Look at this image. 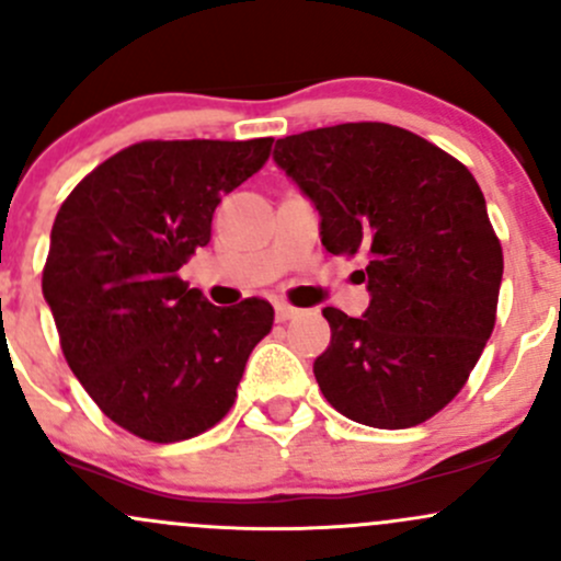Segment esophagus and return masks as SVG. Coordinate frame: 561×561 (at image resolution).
I'll use <instances>...</instances> for the list:
<instances>
[{"label": "esophagus", "mask_w": 561, "mask_h": 561, "mask_svg": "<svg viewBox=\"0 0 561 561\" xmlns=\"http://www.w3.org/2000/svg\"><path fill=\"white\" fill-rule=\"evenodd\" d=\"M274 309H276V322H287V320H293V317L300 314V309L290 306L287 300H276Z\"/></svg>", "instance_id": "34e87169"}]
</instances>
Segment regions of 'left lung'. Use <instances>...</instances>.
<instances>
[{
    "mask_svg": "<svg viewBox=\"0 0 561 561\" xmlns=\"http://www.w3.org/2000/svg\"><path fill=\"white\" fill-rule=\"evenodd\" d=\"M274 161L320 209L325 250L365 257L368 311L322 309V394L368 427L427 422L465 387L497 320L503 247L479 182L389 123L293 134L276 139Z\"/></svg>",
    "mask_w": 561,
    "mask_h": 561,
    "instance_id": "1",
    "label": "left lung"
}]
</instances>
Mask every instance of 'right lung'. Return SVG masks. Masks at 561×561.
<instances>
[{"instance_id":"obj_1","label":"right lung","mask_w":561,"mask_h":561,"mask_svg":"<svg viewBox=\"0 0 561 561\" xmlns=\"http://www.w3.org/2000/svg\"><path fill=\"white\" fill-rule=\"evenodd\" d=\"M274 139H147L115 152L58 209L43 293L61 352L93 403L152 444L202 435L231 411L274 309L209 304L180 279L226 193Z\"/></svg>"}]
</instances>
